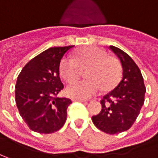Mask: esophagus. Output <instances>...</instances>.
<instances>
[{
	"mask_svg": "<svg viewBox=\"0 0 158 158\" xmlns=\"http://www.w3.org/2000/svg\"><path fill=\"white\" fill-rule=\"evenodd\" d=\"M73 102H85V100L83 99H78V98H72Z\"/></svg>",
	"mask_w": 158,
	"mask_h": 158,
	"instance_id": "34e87169",
	"label": "esophagus"
}]
</instances>
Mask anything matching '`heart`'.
Masks as SVG:
<instances>
[{"instance_id": "heart-1", "label": "heart", "mask_w": 158, "mask_h": 158, "mask_svg": "<svg viewBox=\"0 0 158 158\" xmlns=\"http://www.w3.org/2000/svg\"><path fill=\"white\" fill-rule=\"evenodd\" d=\"M86 80H79L70 84L65 93L68 97L86 99L96 96L99 88L109 91L119 82L122 70L119 61L103 49L87 47L75 53V58L66 56L60 60V73L63 79L71 82L86 70Z\"/></svg>"}]
</instances>
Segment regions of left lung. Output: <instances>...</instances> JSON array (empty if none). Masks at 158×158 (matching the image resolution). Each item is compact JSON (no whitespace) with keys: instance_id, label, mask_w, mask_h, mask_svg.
<instances>
[{"instance_id":"1","label":"left lung","mask_w":158,"mask_h":158,"mask_svg":"<svg viewBox=\"0 0 158 158\" xmlns=\"http://www.w3.org/2000/svg\"><path fill=\"white\" fill-rule=\"evenodd\" d=\"M109 48L121 61L123 78L114 90L103 97L102 110L92 116V122L100 131L117 134L134 123L144 104L146 88L140 70L131 56L115 46Z\"/></svg>"}]
</instances>
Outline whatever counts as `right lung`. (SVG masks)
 I'll return each instance as SVG.
<instances>
[{"label":"right lung","instance_id":"obj_1","mask_svg":"<svg viewBox=\"0 0 158 158\" xmlns=\"http://www.w3.org/2000/svg\"><path fill=\"white\" fill-rule=\"evenodd\" d=\"M73 45L51 47L30 60L18 76L15 100L19 114L30 130L52 133L64 125L71 100L56 96L63 88L60 62Z\"/></svg>","mask_w":158,"mask_h":158}]
</instances>
